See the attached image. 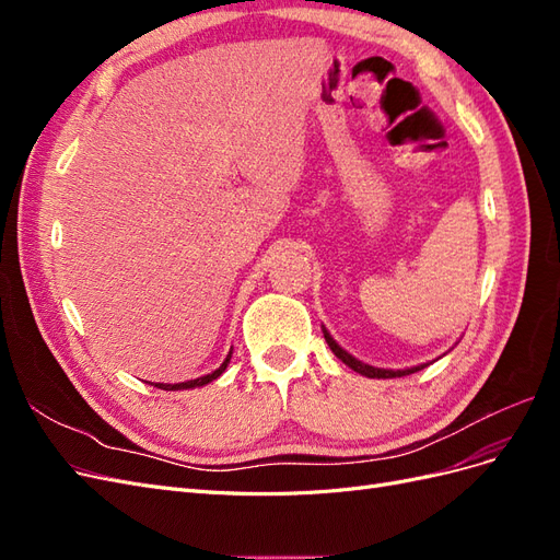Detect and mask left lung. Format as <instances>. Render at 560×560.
I'll use <instances>...</instances> for the list:
<instances>
[{"instance_id":"1","label":"left lung","mask_w":560,"mask_h":560,"mask_svg":"<svg viewBox=\"0 0 560 560\" xmlns=\"http://www.w3.org/2000/svg\"><path fill=\"white\" fill-rule=\"evenodd\" d=\"M322 334H325V341L329 343L331 352L336 354L338 360H341L346 366H350L352 371H358V374L366 376V378H401V376H409V374H416V371L430 366L432 362H425V364H418V366H409V369H378V366H371V364H364L360 362L358 358H352V354L348 350H343L341 346H338L331 334L327 331V327H322Z\"/></svg>"}]
</instances>
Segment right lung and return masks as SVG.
I'll return each mask as SVG.
<instances>
[{
    "label": "right lung",
    "instance_id": "obj_1",
    "mask_svg": "<svg viewBox=\"0 0 560 560\" xmlns=\"http://www.w3.org/2000/svg\"><path fill=\"white\" fill-rule=\"evenodd\" d=\"M229 362H231V352L226 354V360L222 362V366L214 369L212 374H206V376H200V378H191V381H184V383H156L154 387L167 389V393H171V389H194V387H202V385H208V383H212L214 378L222 376L224 371H226V366H229Z\"/></svg>",
    "mask_w": 560,
    "mask_h": 560
}]
</instances>
